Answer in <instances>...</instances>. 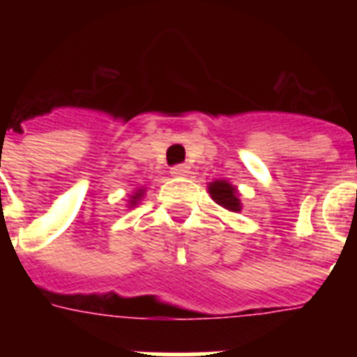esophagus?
Masks as SVG:
<instances>
[{
    "label": "esophagus",
    "mask_w": 357,
    "mask_h": 357,
    "mask_svg": "<svg viewBox=\"0 0 357 357\" xmlns=\"http://www.w3.org/2000/svg\"><path fill=\"white\" fill-rule=\"evenodd\" d=\"M170 174H172V176H176V178L187 176V174H189V165H176V167L170 168Z\"/></svg>",
    "instance_id": "obj_1"
}]
</instances>
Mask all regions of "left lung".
I'll use <instances>...</instances> for the list:
<instances>
[{
  "label": "left lung",
  "mask_w": 357,
  "mask_h": 357,
  "mask_svg": "<svg viewBox=\"0 0 357 357\" xmlns=\"http://www.w3.org/2000/svg\"><path fill=\"white\" fill-rule=\"evenodd\" d=\"M209 192H211V198L217 202L218 206L226 207L229 211H238L241 209V202H238L237 190L235 187L228 183V181H213L209 185Z\"/></svg>",
  "instance_id": "1"
}]
</instances>
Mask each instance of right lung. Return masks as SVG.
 I'll use <instances>...</instances> for the list:
<instances>
[{
	"label": "right lung",
	"instance_id": "add662e5",
	"mask_svg": "<svg viewBox=\"0 0 357 357\" xmlns=\"http://www.w3.org/2000/svg\"><path fill=\"white\" fill-rule=\"evenodd\" d=\"M139 196H140V195L133 196V200H131V204H137V200H139Z\"/></svg>",
	"mask_w": 357,
	"mask_h": 357
}]
</instances>
